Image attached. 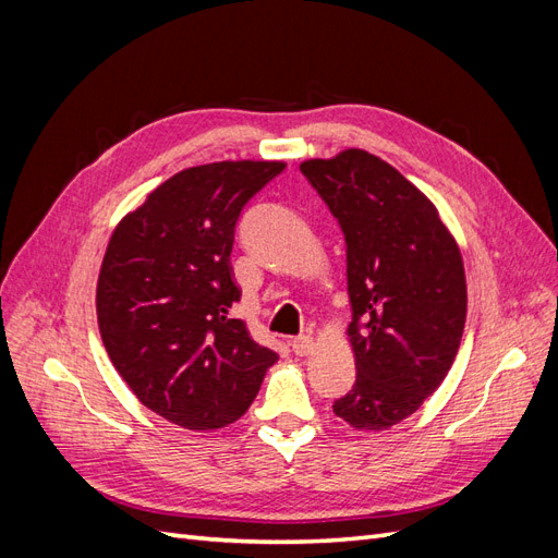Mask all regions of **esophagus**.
<instances>
[{
  "mask_svg": "<svg viewBox=\"0 0 558 558\" xmlns=\"http://www.w3.org/2000/svg\"><path fill=\"white\" fill-rule=\"evenodd\" d=\"M291 347H293L298 356H310V353H314V349H316V342H314V337L302 335V337H295Z\"/></svg>",
  "mask_w": 558,
  "mask_h": 558,
  "instance_id": "obj_1",
  "label": "esophagus"
}]
</instances>
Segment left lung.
<instances>
[{
	"instance_id": "obj_1",
	"label": "left lung",
	"mask_w": 558,
	"mask_h": 558,
	"mask_svg": "<svg viewBox=\"0 0 558 558\" xmlns=\"http://www.w3.org/2000/svg\"><path fill=\"white\" fill-rule=\"evenodd\" d=\"M300 170L347 242L356 384L332 410L351 428L379 433L412 416L459 353L468 312L461 248L433 202L363 148Z\"/></svg>"
}]
</instances>
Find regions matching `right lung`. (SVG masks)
Here are the masks:
<instances>
[{"label": "right lung", "mask_w": 558, "mask_h": 558, "mask_svg": "<svg viewBox=\"0 0 558 558\" xmlns=\"http://www.w3.org/2000/svg\"><path fill=\"white\" fill-rule=\"evenodd\" d=\"M286 167L223 160L189 167L116 226L97 279V326L118 375L150 412L189 430L238 421L279 356L230 307L234 226Z\"/></svg>", "instance_id": "right-lung-1"}]
</instances>
